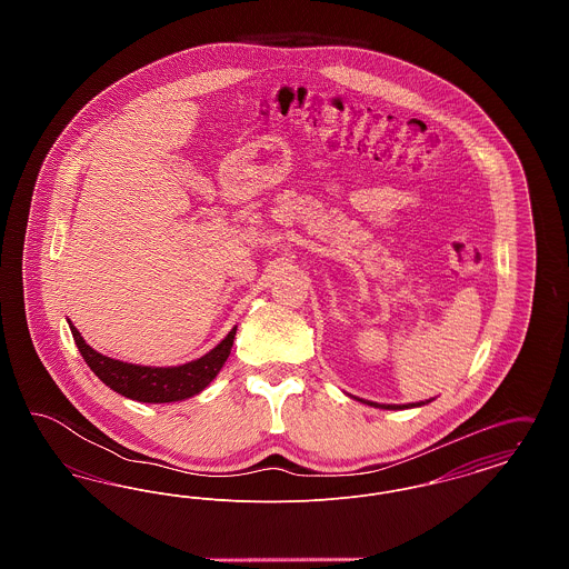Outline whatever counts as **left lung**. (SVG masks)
I'll return each instance as SVG.
<instances>
[{
    "instance_id": "left-lung-1",
    "label": "left lung",
    "mask_w": 569,
    "mask_h": 569,
    "mask_svg": "<svg viewBox=\"0 0 569 569\" xmlns=\"http://www.w3.org/2000/svg\"><path fill=\"white\" fill-rule=\"evenodd\" d=\"M369 406H376V407H381V409H403V407H416V406H411V403H409V406H378V403H369ZM418 406H425V403H418Z\"/></svg>"
}]
</instances>
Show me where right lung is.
<instances>
[{"instance_id": "obj_1", "label": "right lung", "mask_w": 569, "mask_h": 569, "mask_svg": "<svg viewBox=\"0 0 569 569\" xmlns=\"http://www.w3.org/2000/svg\"><path fill=\"white\" fill-rule=\"evenodd\" d=\"M70 330L89 369L114 392L140 403L183 401L204 390L216 379L226 358L230 356L234 335H237V326H234L228 332V337L202 358L191 360L181 367L163 369V367H140V365H130V362L102 356L84 343L81 332L74 326L70 325Z\"/></svg>"}]
</instances>
